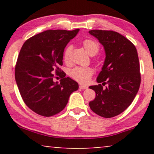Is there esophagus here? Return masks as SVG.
I'll use <instances>...</instances> for the list:
<instances>
[{"label":"esophagus","instance_id":"34e87169","mask_svg":"<svg viewBox=\"0 0 154 154\" xmlns=\"http://www.w3.org/2000/svg\"><path fill=\"white\" fill-rule=\"evenodd\" d=\"M79 88H80V89H81V90H86V89H88V87H87V86H85V85H80Z\"/></svg>","mask_w":154,"mask_h":154}]
</instances>
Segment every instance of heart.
Instances as JSON below:
<instances>
[{"mask_svg": "<svg viewBox=\"0 0 154 154\" xmlns=\"http://www.w3.org/2000/svg\"><path fill=\"white\" fill-rule=\"evenodd\" d=\"M83 45L86 52L90 55H94L100 50V45L92 39H85L83 42ZM71 50V46L66 47L64 52V60L67 62L69 60V54ZM93 74V70L90 67L77 66L71 69L69 75L74 81L81 84H86L90 81Z\"/></svg>", "mask_w": 154, "mask_h": 154, "instance_id": "obj_1", "label": "heart"}]
</instances>
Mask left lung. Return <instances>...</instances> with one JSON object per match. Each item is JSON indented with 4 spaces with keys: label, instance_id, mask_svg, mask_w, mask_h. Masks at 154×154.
<instances>
[{
    "label": "left lung",
    "instance_id": "left-lung-1",
    "mask_svg": "<svg viewBox=\"0 0 154 154\" xmlns=\"http://www.w3.org/2000/svg\"><path fill=\"white\" fill-rule=\"evenodd\" d=\"M104 46V66L99 74L97 85L90 86L96 97L89 103L91 110L100 116L112 118L123 112L131 104L141 83L140 62L134 44L113 31L91 30ZM103 85L108 84L106 88Z\"/></svg>",
    "mask_w": 154,
    "mask_h": 154
}]
</instances>
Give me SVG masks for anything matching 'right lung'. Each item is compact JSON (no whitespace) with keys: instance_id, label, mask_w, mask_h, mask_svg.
Instances as JSON below:
<instances>
[{"instance_id":"add662e5","label":"right lung","mask_w":154,"mask_h":154,"mask_svg":"<svg viewBox=\"0 0 154 154\" xmlns=\"http://www.w3.org/2000/svg\"><path fill=\"white\" fill-rule=\"evenodd\" d=\"M79 31H45L27 39L21 48L14 69L16 83L25 104L37 114L59 113L79 89V84L65 77L60 68L65 47ZM54 71L61 76L60 84L53 81Z\"/></svg>"}]
</instances>
